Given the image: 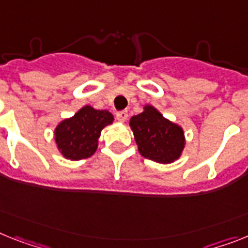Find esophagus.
<instances>
[{"label": "esophagus", "instance_id": "esophagus-1", "mask_svg": "<svg viewBox=\"0 0 248 248\" xmlns=\"http://www.w3.org/2000/svg\"><path fill=\"white\" fill-rule=\"evenodd\" d=\"M116 117H117V120L120 121V122H124V121L127 120V117H128L127 111H118V112H116Z\"/></svg>", "mask_w": 248, "mask_h": 248}]
</instances>
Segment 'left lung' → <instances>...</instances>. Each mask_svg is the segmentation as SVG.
Returning a JSON list of instances; mask_svg holds the SVG:
<instances>
[{"mask_svg": "<svg viewBox=\"0 0 248 248\" xmlns=\"http://www.w3.org/2000/svg\"><path fill=\"white\" fill-rule=\"evenodd\" d=\"M139 151L146 159L169 164L176 160L184 149V132L178 124L163 117L151 106L130 121Z\"/></svg>", "mask_w": 248, "mask_h": 248, "instance_id": "left-lung-1", "label": "left lung"}]
</instances>
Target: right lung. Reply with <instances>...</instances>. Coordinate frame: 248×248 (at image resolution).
<instances>
[{"label":"right lung","mask_w":248,"mask_h":248,"mask_svg":"<svg viewBox=\"0 0 248 248\" xmlns=\"http://www.w3.org/2000/svg\"><path fill=\"white\" fill-rule=\"evenodd\" d=\"M112 121L113 116L108 111L85 106L72 118L58 124L55 128L58 149L66 159H87L97 150L102 128L112 124Z\"/></svg>","instance_id":"add662e5"}]
</instances>
